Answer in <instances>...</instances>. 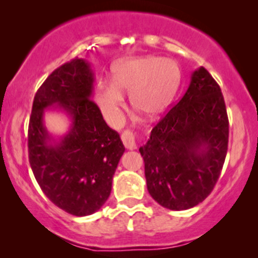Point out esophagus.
I'll use <instances>...</instances> for the list:
<instances>
[{"label":"esophagus","mask_w":258,"mask_h":258,"mask_svg":"<svg viewBox=\"0 0 258 258\" xmlns=\"http://www.w3.org/2000/svg\"><path fill=\"white\" fill-rule=\"evenodd\" d=\"M122 143L127 149H135L136 148V135L131 130H125L121 135Z\"/></svg>","instance_id":"1"}]
</instances>
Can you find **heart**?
<instances>
[{"instance_id": "obj_1", "label": "heart", "mask_w": 258, "mask_h": 258, "mask_svg": "<svg viewBox=\"0 0 258 258\" xmlns=\"http://www.w3.org/2000/svg\"><path fill=\"white\" fill-rule=\"evenodd\" d=\"M179 79V68L172 59L153 55L127 59L114 65L111 84H98L94 98L103 116L111 125L120 122L125 105L122 93H130L133 108L153 117L170 104Z\"/></svg>"}]
</instances>
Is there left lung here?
Masks as SVG:
<instances>
[{
	"label": "left lung",
	"mask_w": 258,
	"mask_h": 258,
	"mask_svg": "<svg viewBox=\"0 0 258 258\" xmlns=\"http://www.w3.org/2000/svg\"><path fill=\"white\" fill-rule=\"evenodd\" d=\"M229 122L220 86L205 68L191 75L184 96L154 126L146 146L147 188L173 211L197 206L211 194L228 150Z\"/></svg>",
	"instance_id": "obj_1"
}]
</instances>
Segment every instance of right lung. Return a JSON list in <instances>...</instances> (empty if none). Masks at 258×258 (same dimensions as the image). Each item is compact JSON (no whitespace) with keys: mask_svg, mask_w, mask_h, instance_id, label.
<instances>
[{"mask_svg":"<svg viewBox=\"0 0 258 258\" xmlns=\"http://www.w3.org/2000/svg\"><path fill=\"white\" fill-rule=\"evenodd\" d=\"M91 65L76 57L53 72L35 94L28 132L29 162L49 200L74 216L104 205L120 158L119 133L106 125L93 91ZM57 105L72 117L71 131L54 141L43 125L44 109Z\"/></svg>","mask_w":258,"mask_h":258,"instance_id":"right-lung-1","label":"right lung"}]
</instances>
